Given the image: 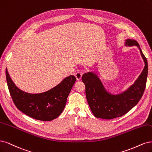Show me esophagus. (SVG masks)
Listing matches in <instances>:
<instances>
[{
  "mask_svg": "<svg viewBox=\"0 0 152 152\" xmlns=\"http://www.w3.org/2000/svg\"><path fill=\"white\" fill-rule=\"evenodd\" d=\"M75 77H76L77 80H80L81 79V77H82L81 72H77L76 74H75Z\"/></svg>",
  "mask_w": 152,
  "mask_h": 152,
  "instance_id": "34e87169",
  "label": "esophagus"
}]
</instances>
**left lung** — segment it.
Segmentation results:
<instances>
[{
	"label": "left lung",
	"mask_w": 152,
	"mask_h": 152,
	"mask_svg": "<svg viewBox=\"0 0 152 152\" xmlns=\"http://www.w3.org/2000/svg\"><path fill=\"white\" fill-rule=\"evenodd\" d=\"M126 47L136 46L140 50L145 67L134 84L121 94H112L105 88L100 77L94 72H88L81 80L85 83L86 96L90 108L97 118L112 119L121 117L138 104L145 90L148 75V62L138 43L131 39L125 40Z\"/></svg>",
	"instance_id": "obj_1"
}]
</instances>
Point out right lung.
Instances as JSON below:
<instances>
[{
    "label": "right lung",
    "instance_id": "1",
    "mask_svg": "<svg viewBox=\"0 0 152 152\" xmlns=\"http://www.w3.org/2000/svg\"><path fill=\"white\" fill-rule=\"evenodd\" d=\"M6 75L9 92L17 108L32 118L43 121H52L60 115L76 81V77L71 75L47 91L30 94L16 86L9 76L7 68Z\"/></svg>",
    "mask_w": 152,
    "mask_h": 152
}]
</instances>
